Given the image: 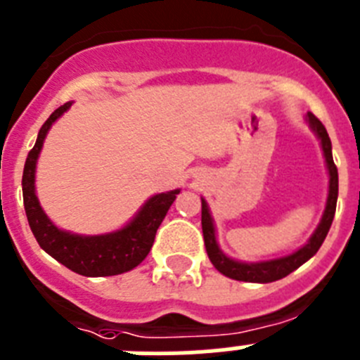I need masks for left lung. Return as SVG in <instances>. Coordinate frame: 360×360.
<instances>
[{"label":"left lung","mask_w":360,"mask_h":360,"mask_svg":"<svg viewBox=\"0 0 360 360\" xmlns=\"http://www.w3.org/2000/svg\"><path fill=\"white\" fill-rule=\"evenodd\" d=\"M308 124L310 128L317 133V136L321 139V146H323L324 158H326V165H328L330 173V191H328V200H326V209H324L323 219H321L319 227L314 232V236L310 238L303 249H299L297 252L290 254V256L279 257V259H272V262H262V263H240L234 262L231 257L225 256L221 250H219L218 243H216L214 236V225H212V218L209 214V207L205 200H202V231H203V241H205V250L209 254V259H211L212 265L216 266V270H219L221 274L227 276L231 279H236V281H249V283H272L278 281V279L285 278L290 272H294L295 269L303 265L304 262H308L314 254L319 250V247L323 245L324 238L328 234L330 225L333 221V214H335L337 207V195H339V174H337V165L333 164L332 157V142H330V136L326 133V128L323 126L319 119H317L314 113H308L307 115Z\"/></svg>","instance_id":"1"}]
</instances>
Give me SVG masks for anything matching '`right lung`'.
<instances>
[{
    "mask_svg": "<svg viewBox=\"0 0 360 360\" xmlns=\"http://www.w3.org/2000/svg\"><path fill=\"white\" fill-rule=\"evenodd\" d=\"M70 106L72 103L63 104L46 119L39 129L36 146L30 149L25 162L21 184H23V202L28 225L41 249L73 272L90 278L122 274L144 262V257L153 247L157 229L160 227L162 219L165 218L171 203L174 202L180 191L174 189L149 198L141 212L133 218L131 224L117 232L103 236H79L57 229L41 209L34 180H36V162L43 148L44 136L49 133L50 126Z\"/></svg>",
    "mask_w": 360,
    "mask_h": 360,
    "instance_id": "add662e5",
    "label": "right lung"
}]
</instances>
